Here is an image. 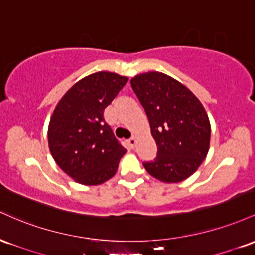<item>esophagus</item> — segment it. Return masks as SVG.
I'll return each mask as SVG.
<instances>
[{
  "mask_svg": "<svg viewBox=\"0 0 255 255\" xmlns=\"http://www.w3.org/2000/svg\"><path fill=\"white\" fill-rule=\"evenodd\" d=\"M136 142H137V139H136V137H130V138L128 139V145H130L131 148H133L136 145Z\"/></svg>",
  "mask_w": 255,
  "mask_h": 255,
  "instance_id": "esophagus-1",
  "label": "esophagus"
}]
</instances>
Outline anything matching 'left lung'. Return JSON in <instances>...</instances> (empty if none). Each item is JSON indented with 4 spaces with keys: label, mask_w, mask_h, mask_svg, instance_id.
<instances>
[{
    "label": "left lung",
    "mask_w": 255,
    "mask_h": 255,
    "mask_svg": "<svg viewBox=\"0 0 255 255\" xmlns=\"http://www.w3.org/2000/svg\"><path fill=\"white\" fill-rule=\"evenodd\" d=\"M144 108L158 155L143 166L164 183L187 179L207 156L211 123L200 100L172 77L151 71L130 81Z\"/></svg>",
    "instance_id": "left-lung-1"
}]
</instances>
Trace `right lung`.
<instances>
[{
    "instance_id": "add662e5",
    "label": "right lung",
    "mask_w": 255,
    "mask_h": 255,
    "mask_svg": "<svg viewBox=\"0 0 255 255\" xmlns=\"http://www.w3.org/2000/svg\"><path fill=\"white\" fill-rule=\"evenodd\" d=\"M127 82L128 77L108 71L91 73L66 91L51 114V156L79 184L99 185L111 179L127 153L104 118L105 108Z\"/></svg>"
}]
</instances>
